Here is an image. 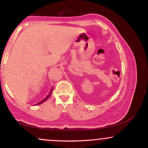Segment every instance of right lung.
Returning <instances> with one entry per match:
<instances>
[{
    "label": "right lung",
    "mask_w": 148,
    "mask_h": 148,
    "mask_svg": "<svg viewBox=\"0 0 148 148\" xmlns=\"http://www.w3.org/2000/svg\"><path fill=\"white\" fill-rule=\"evenodd\" d=\"M52 91H53V88H51V91H50V92L49 93V95H47V97H45V99H44L43 100H42L41 101H40V102H39V103H36V104H35V105H39V104H41V103H44V102H45V101H47V100L49 99V97L51 96V93H52Z\"/></svg>",
    "instance_id": "right-lung-1"
}]
</instances>
